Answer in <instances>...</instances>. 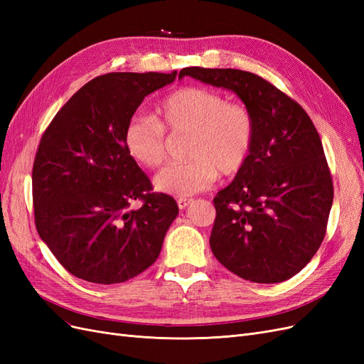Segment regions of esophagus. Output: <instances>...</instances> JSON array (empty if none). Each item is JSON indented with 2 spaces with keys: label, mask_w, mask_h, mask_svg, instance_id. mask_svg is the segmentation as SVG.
<instances>
[{
  "label": "esophagus",
  "mask_w": 364,
  "mask_h": 364,
  "mask_svg": "<svg viewBox=\"0 0 364 364\" xmlns=\"http://www.w3.org/2000/svg\"><path fill=\"white\" fill-rule=\"evenodd\" d=\"M190 203H191V199H186V197H179V199H178V206L181 209H185Z\"/></svg>",
  "instance_id": "esophagus-1"
}]
</instances>
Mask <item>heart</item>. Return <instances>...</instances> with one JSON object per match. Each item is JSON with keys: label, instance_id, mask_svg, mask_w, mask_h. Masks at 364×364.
I'll use <instances>...</instances> for the list:
<instances>
[{"label": "heart", "instance_id": "b5f03b06", "mask_svg": "<svg viewBox=\"0 0 364 364\" xmlns=\"http://www.w3.org/2000/svg\"><path fill=\"white\" fill-rule=\"evenodd\" d=\"M158 119L132 117L124 127L129 156L146 168H158L167 158L170 135H190L186 158L155 178L156 190L186 197L211 186L218 171L234 176L245 168L257 138V121L250 109L230 103L223 94L200 86L171 92L158 106Z\"/></svg>", "mask_w": 364, "mask_h": 364}]
</instances>
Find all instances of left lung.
Masks as SVG:
<instances>
[{
	"mask_svg": "<svg viewBox=\"0 0 364 364\" xmlns=\"http://www.w3.org/2000/svg\"><path fill=\"white\" fill-rule=\"evenodd\" d=\"M179 75L234 91L257 121L247 164L214 197V257L246 281L290 279L321 247L334 197L311 118L291 97L249 71L190 67Z\"/></svg>",
	"mask_w": 364,
	"mask_h": 364,
	"instance_id": "left-lung-1",
	"label": "left lung"
}]
</instances>
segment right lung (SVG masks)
Returning <instances> with one entry per match:
<instances>
[{
  "label": "right lung",
  "instance_id": "right-lung-1",
  "mask_svg": "<svg viewBox=\"0 0 364 364\" xmlns=\"http://www.w3.org/2000/svg\"><path fill=\"white\" fill-rule=\"evenodd\" d=\"M176 71L109 73L82 86L43 132L31 173L39 237L74 277L118 284L159 257L179 208L153 193L129 156L124 127L144 97ZM141 201L138 210L131 208Z\"/></svg>",
  "mask_w": 364,
  "mask_h": 364
}]
</instances>
